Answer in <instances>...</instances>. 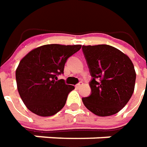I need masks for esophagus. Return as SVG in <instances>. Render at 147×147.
<instances>
[{
	"label": "esophagus",
	"mask_w": 147,
	"mask_h": 147,
	"mask_svg": "<svg viewBox=\"0 0 147 147\" xmlns=\"http://www.w3.org/2000/svg\"><path fill=\"white\" fill-rule=\"evenodd\" d=\"M82 84H83V83H82V82H80V83L77 84L76 85V89H79V88H80V86H81Z\"/></svg>",
	"instance_id": "34e87169"
}]
</instances>
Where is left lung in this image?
Here are the masks:
<instances>
[{"label": "left lung", "mask_w": 147, "mask_h": 147, "mask_svg": "<svg viewBox=\"0 0 147 147\" xmlns=\"http://www.w3.org/2000/svg\"><path fill=\"white\" fill-rule=\"evenodd\" d=\"M92 80L91 94L84 105L98 116L116 114L128 103L135 86L136 72L130 58L108 45H83Z\"/></svg>", "instance_id": "8db88e82"}]
</instances>
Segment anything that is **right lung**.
Masks as SVG:
<instances>
[{"instance_id": "right-lung-1", "label": "right lung", "mask_w": 147, "mask_h": 147, "mask_svg": "<svg viewBox=\"0 0 147 147\" xmlns=\"http://www.w3.org/2000/svg\"><path fill=\"white\" fill-rule=\"evenodd\" d=\"M80 45H45L34 49L20 61L16 70L18 94L32 112L40 116L53 115L63 107L69 93L75 89L58 76Z\"/></svg>"}]
</instances>
